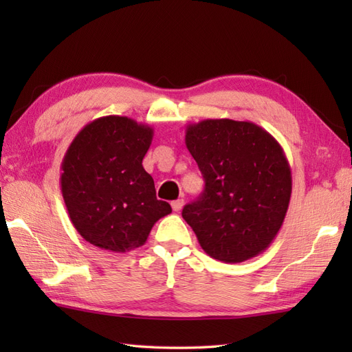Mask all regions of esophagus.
I'll return each instance as SVG.
<instances>
[{"mask_svg": "<svg viewBox=\"0 0 352 352\" xmlns=\"http://www.w3.org/2000/svg\"><path fill=\"white\" fill-rule=\"evenodd\" d=\"M170 206H172V210H174V212H180L182 208H183V206H184V199H177V201H172Z\"/></svg>", "mask_w": 352, "mask_h": 352, "instance_id": "obj_1", "label": "esophagus"}]
</instances>
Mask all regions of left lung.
<instances>
[{
	"label": "left lung",
	"instance_id": "left-lung-1",
	"mask_svg": "<svg viewBox=\"0 0 352 352\" xmlns=\"http://www.w3.org/2000/svg\"><path fill=\"white\" fill-rule=\"evenodd\" d=\"M204 192L183 218L208 256L241 263L272 243L286 218L292 174L281 145L250 121L204 119L186 126Z\"/></svg>",
	"mask_w": 352,
	"mask_h": 352
}]
</instances>
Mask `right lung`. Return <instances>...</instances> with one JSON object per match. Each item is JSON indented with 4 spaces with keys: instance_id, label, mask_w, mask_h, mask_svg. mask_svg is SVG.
<instances>
[{
    "instance_id": "add662e5",
    "label": "right lung",
    "mask_w": 352,
    "mask_h": 352,
    "mask_svg": "<svg viewBox=\"0 0 352 352\" xmlns=\"http://www.w3.org/2000/svg\"><path fill=\"white\" fill-rule=\"evenodd\" d=\"M154 130L126 116L89 122L66 151L60 188L72 226L86 242L126 252L146 242L154 223L172 212L155 197L142 160Z\"/></svg>"
}]
</instances>
